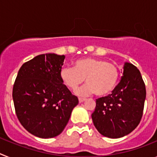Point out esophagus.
Listing matches in <instances>:
<instances>
[{
    "mask_svg": "<svg viewBox=\"0 0 157 157\" xmlns=\"http://www.w3.org/2000/svg\"><path fill=\"white\" fill-rule=\"evenodd\" d=\"M86 98H78V101H79V102L80 103H82V102H84V101H86Z\"/></svg>",
    "mask_w": 157,
    "mask_h": 157,
    "instance_id": "1",
    "label": "esophagus"
}]
</instances>
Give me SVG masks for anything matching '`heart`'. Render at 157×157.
I'll return each instance as SVG.
<instances>
[{"instance_id": "1", "label": "heart", "mask_w": 157, "mask_h": 157, "mask_svg": "<svg viewBox=\"0 0 157 157\" xmlns=\"http://www.w3.org/2000/svg\"><path fill=\"white\" fill-rule=\"evenodd\" d=\"M74 67H63L59 76L66 86L75 90L85 81L84 86L76 91L80 96L95 94L98 97H105L111 94L117 86L120 71L117 67L104 59L84 57L76 59Z\"/></svg>"}]
</instances>
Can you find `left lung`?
Listing matches in <instances>:
<instances>
[{"mask_svg": "<svg viewBox=\"0 0 157 157\" xmlns=\"http://www.w3.org/2000/svg\"><path fill=\"white\" fill-rule=\"evenodd\" d=\"M146 90L139 70L125 63L123 75L112 94L96 100L94 124L105 137L119 138L138 127L142 117Z\"/></svg>", "mask_w": 157, "mask_h": 157, "instance_id": "obj_1", "label": "left lung"}]
</instances>
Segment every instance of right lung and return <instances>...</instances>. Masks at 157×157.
Wrapping results in <instances>:
<instances>
[{
  "instance_id": "obj_1",
  "label": "right lung",
  "mask_w": 157,
  "mask_h": 157,
  "mask_svg": "<svg viewBox=\"0 0 157 157\" xmlns=\"http://www.w3.org/2000/svg\"><path fill=\"white\" fill-rule=\"evenodd\" d=\"M65 56L41 54L22 65L12 90L18 120L33 135L51 138L61 134L78 99L62 82Z\"/></svg>"
}]
</instances>
